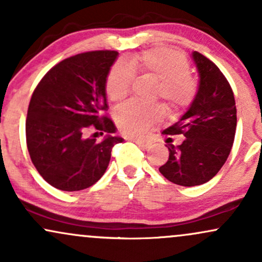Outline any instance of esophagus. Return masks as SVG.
Listing matches in <instances>:
<instances>
[{
	"label": "esophagus",
	"instance_id": "esophagus-1",
	"mask_svg": "<svg viewBox=\"0 0 262 262\" xmlns=\"http://www.w3.org/2000/svg\"><path fill=\"white\" fill-rule=\"evenodd\" d=\"M130 140H133L134 143H137L139 146H143V148H146L150 144L149 140L145 138H130Z\"/></svg>",
	"mask_w": 262,
	"mask_h": 262
}]
</instances>
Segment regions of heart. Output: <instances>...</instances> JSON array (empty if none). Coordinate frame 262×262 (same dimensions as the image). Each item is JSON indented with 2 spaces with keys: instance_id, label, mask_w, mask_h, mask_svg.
Instances as JSON below:
<instances>
[{
  "instance_id": "heart-1",
  "label": "heart",
  "mask_w": 262,
  "mask_h": 262,
  "mask_svg": "<svg viewBox=\"0 0 262 262\" xmlns=\"http://www.w3.org/2000/svg\"><path fill=\"white\" fill-rule=\"evenodd\" d=\"M134 71L159 81L156 96H160L170 111L182 110L193 100L196 82L188 75L187 59L170 49H151L134 55L127 64H114L106 80V92L111 100L119 102L127 97ZM164 110L159 104L128 102L117 110L116 121L124 134L139 135L160 122Z\"/></svg>"
}]
</instances>
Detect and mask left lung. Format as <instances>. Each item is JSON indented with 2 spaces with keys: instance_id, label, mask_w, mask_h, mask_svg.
<instances>
[{
  "instance_id": "1",
  "label": "left lung",
  "mask_w": 262,
  "mask_h": 262,
  "mask_svg": "<svg viewBox=\"0 0 262 262\" xmlns=\"http://www.w3.org/2000/svg\"><path fill=\"white\" fill-rule=\"evenodd\" d=\"M198 90L188 110L162 133L182 134L180 145L169 144V159L159 167L171 182L186 187L203 185L218 173L230 154L236 130V107L231 87L218 66L192 53ZM171 139V138H169Z\"/></svg>"
}]
</instances>
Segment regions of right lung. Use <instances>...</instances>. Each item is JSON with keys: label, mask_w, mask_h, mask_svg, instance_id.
<instances>
[{"label": "right lung", "mask_w": 262, "mask_h": 262, "mask_svg": "<svg viewBox=\"0 0 262 262\" xmlns=\"http://www.w3.org/2000/svg\"><path fill=\"white\" fill-rule=\"evenodd\" d=\"M118 53L77 54L50 69L29 102L27 148L33 165L53 187L74 192L95 185L106 172L111 151L123 138L108 117L106 80ZM93 126L108 134L102 142L85 138ZM103 134V133H102Z\"/></svg>", "instance_id": "right-lung-1"}]
</instances>
